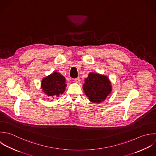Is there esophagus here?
<instances>
[{"label":"esophagus","instance_id":"obj_1","mask_svg":"<svg viewBox=\"0 0 156 156\" xmlns=\"http://www.w3.org/2000/svg\"><path fill=\"white\" fill-rule=\"evenodd\" d=\"M74 80H75V81L76 83H80V78H75V79H74Z\"/></svg>","mask_w":156,"mask_h":156}]
</instances>
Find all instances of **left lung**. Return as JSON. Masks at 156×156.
I'll list each match as a JSON object with an SVG mask.
<instances>
[{"mask_svg": "<svg viewBox=\"0 0 156 156\" xmlns=\"http://www.w3.org/2000/svg\"><path fill=\"white\" fill-rule=\"evenodd\" d=\"M83 89L89 100L95 103L105 100L112 90L107 76L93 73H90L85 80Z\"/></svg>", "mask_w": 156, "mask_h": 156, "instance_id": "left-lung-1", "label": "left lung"}]
</instances>
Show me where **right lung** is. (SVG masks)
<instances>
[{
    "label": "right lung",
    "instance_id": "add662e5",
    "mask_svg": "<svg viewBox=\"0 0 156 156\" xmlns=\"http://www.w3.org/2000/svg\"><path fill=\"white\" fill-rule=\"evenodd\" d=\"M66 86L65 78L57 72L44 78L41 83L42 91L48 96L53 98L62 94Z\"/></svg>",
    "mask_w": 156,
    "mask_h": 156
}]
</instances>
